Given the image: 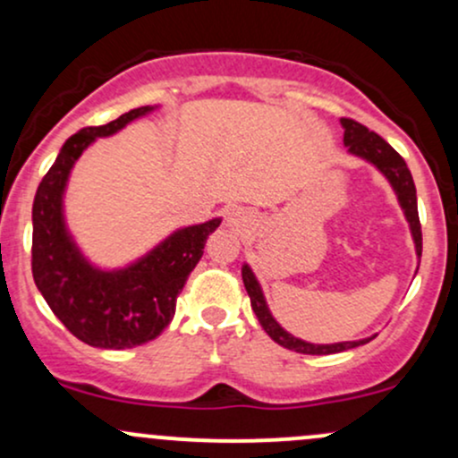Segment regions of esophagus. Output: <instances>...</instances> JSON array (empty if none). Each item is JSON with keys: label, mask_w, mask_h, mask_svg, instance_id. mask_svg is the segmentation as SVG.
<instances>
[{"label": "esophagus", "mask_w": 458, "mask_h": 458, "mask_svg": "<svg viewBox=\"0 0 458 458\" xmlns=\"http://www.w3.org/2000/svg\"><path fill=\"white\" fill-rule=\"evenodd\" d=\"M225 221L230 225H234V228H243V225H248V215L241 208H230L228 215H225Z\"/></svg>", "instance_id": "obj_1"}]
</instances>
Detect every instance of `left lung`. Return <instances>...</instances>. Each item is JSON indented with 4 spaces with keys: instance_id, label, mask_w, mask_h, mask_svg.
I'll return each mask as SVG.
<instances>
[{
    "instance_id": "1",
    "label": "left lung",
    "mask_w": 458,
    "mask_h": 458,
    "mask_svg": "<svg viewBox=\"0 0 458 458\" xmlns=\"http://www.w3.org/2000/svg\"><path fill=\"white\" fill-rule=\"evenodd\" d=\"M341 125H344V143L348 148L350 154L360 156V158L369 160L371 165L380 169L385 174V178L389 180L391 187H394L395 195H398L402 210H404L406 221L411 225V234H413L415 241V250L417 256L421 259V224H420V215H417V195H415V184H413V175H411L409 167H406L404 158L391 148L389 143L383 137H378L376 132H369L363 123L354 122V119L344 117L341 119ZM243 284L245 291L250 295V302H252V310L259 318L260 326L267 333L271 339L276 341L278 345H283L286 350L300 352V354H335V352H344V350H352L359 348V345L368 344V341L374 339H360V341H344V344H333V345H315V344H306L302 339H295L293 335H289L286 330L280 328V324L271 318L267 304H265L263 291H260L259 283H256L252 269L248 265H243Z\"/></svg>"
}]
</instances>
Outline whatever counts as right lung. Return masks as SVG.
<instances>
[{"instance_id":"1","label":"right lung","mask_w":458,"mask_h":458,"mask_svg":"<svg viewBox=\"0 0 458 458\" xmlns=\"http://www.w3.org/2000/svg\"><path fill=\"white\" fill-rule=\"evenodd\" d=\"M140 106L106 125L75 132L38 184L32 206V276L45 302L73 336L93 348L125 350L148 344L174 319L175 300L204 254L221 219L189 225L119 271H99L84 260L63 219V191L80 154L149 113Z\"/></svg>"}]
</instances>
